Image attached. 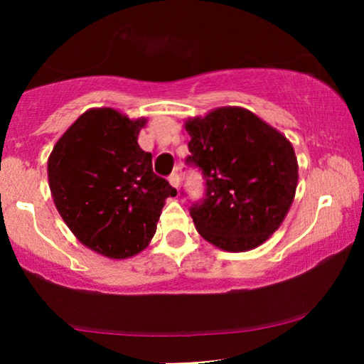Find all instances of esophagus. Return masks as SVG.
Segmentation results:
<instances>
[{
    "mask_svg": "<svg viewBox=\"0 0 364 364\" xmlns=\"http://www.w3.org/2000/svg\"><path fill=\"white\" fill-rule=\"evenodd\" d=\"M168 182H171L172 187H178V182H181V177H178L177 172H172L171 176H168Z\"/></svg>",
    "mask_w": 364,
    "mask_h": 364,
    "instance_id": "1",
    "label": "esophagus"
}]
</instances>
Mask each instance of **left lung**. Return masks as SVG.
Listing matches in <instances>:
<instances>
[{
    "label": "left lung",
    "mask_w": 364,
    "mask_h": 364,
    "mask_svg": "<svg viewBox=\"0 0 364 364\" xmlns=\"http://www.w3.org/2000/svg\"><path fill=\"white\" fill-rule=\"evenodd\" d=\"M186 164L205 178L188 210L197 232L227 252L252 250L280 227L295 197L298 164L288 139L242 107L188 119Z\"/></svg>",
    "instance_id": "obj_1"
}]
</instances>
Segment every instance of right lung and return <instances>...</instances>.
Returning a JSON list of instances; mask_svg holds the SVG:
<instances>
[{"instance_id": "add662e5", "label": "right lung", "mask_w": 364, "mask_h": 364, "mask_svg": "<svg viewBox=\"0 0 364 364\" xmlns=\"http://www.w3.org/2000/svg\"><path fill=\"white\" fill-rule=\"evenodd\" d=\"M146 119L101 107L84 112L54 146L49 188L63 220L91 250L109 258L142 252L164 202L177 191L152 171V154L137 144Z\"/></svg>"}]
</instances>
